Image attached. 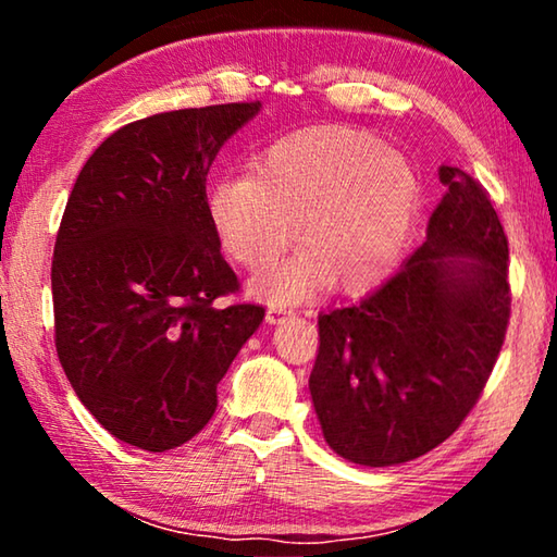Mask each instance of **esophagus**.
<instances>
[{
	"label": "esophagus",
	"instance_id": "34e87169",
	"mask_svg": "<svg viewBox=\"0 0 557 557\" xmlns=\"http://www.w3.org/2000/svg\"><path fill=\"white\" fill-rule=\"evenodd\" d=\"M287 314H292V312H287V309H282V307H277V305H272V307L268 309V324H280L282 319H285Z\"/></svg>",
	"mask_w": 557,
	"mask_h": 557
}]
</instances>
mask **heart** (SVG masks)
<instances>
[{
  "mask_svg": "<svg viewBox=\"0 0 557 557\" xmlns=\"http://www.w3.org/2000/svg\"><path fill=\"white\" fill-rule=\"evenodd\" d=\"M420 176L375 135L351 127L301 129L272 145L256 176L211 188L209 213L225 252L248 270L275 262L295 225L305 252L256 280L275 301L373 287L398 260L420 206Z\"/></svg>",
  "mask_w": 557,
  "mask_h": 557,
  "instance_id": "heart-1",
  "label": "heart"
}]
</instances>
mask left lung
Here are the masks:
<instances>
[{
  "mask_svg": "<svg viewBox=\"0 0 557 557\" xmlns=\"http://www.w3.org/2000/svg\"><path fill=\"white\" fill-rule=\"evenodd\" d=\"M447 186L428 240L351 307L319 314L309 391L326 445L363 467L418 459L482 395L511 317L508 240L484 186L440 166Z\"/></svg>",
  "mask_w": 557,
  "mask_h": 557,
  "instance_id": "obj_1",
  "label": "left lung"
}]
</instances>
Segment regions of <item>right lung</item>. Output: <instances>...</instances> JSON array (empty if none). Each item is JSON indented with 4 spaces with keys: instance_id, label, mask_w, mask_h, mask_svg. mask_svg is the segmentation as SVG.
Masks as SVG:
<instances>
[{
    "instance_id": "right-lung-1",
    "label": "right lung",
    "mask_w": 557,
    "mask_h": 557,
    "mask_svg": "<svg viewBox=\"0 0 557 557\" xmlns=\"http://www.w3.org/2000/svg\"><path fill=\"white\" fill-rule=\"evenodd\" d=\"M260 102L129 122L83 164L55 235V351L75 395L132 447L166 451L206 428L265 309L221 256L206 176Z\"/></svg>"
}]
</instances>
